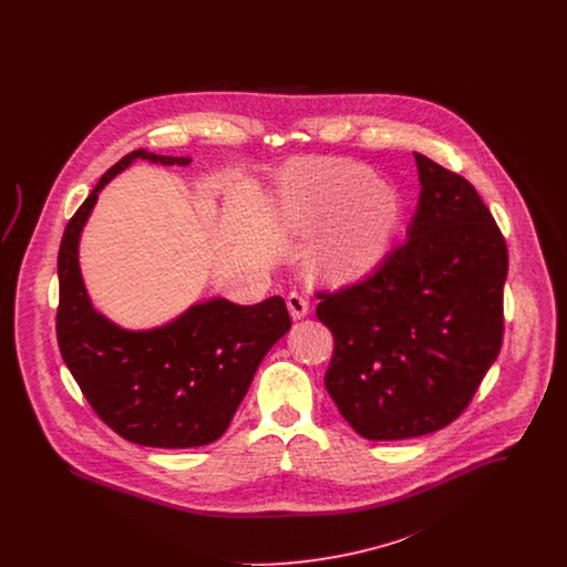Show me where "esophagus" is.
<instances>
[{
  "instance_id": "1",
  "label": "esophagus",
  "mask_w": 567,
  "mask_h": 567,
  "mask_svg": "<svg viewBox=\"0 0 567 567\" xmlns=\"http://www.w3.org/2000/svg\"><path fill=\"white\" fill-rule=\"evenodd\" d=\"M287 306H289V312H291V317L299 321V319H303L306 315H308V310H310V303H308V299L301 296V293H289L287 296Z\"/></svg>"
}]
</instances>
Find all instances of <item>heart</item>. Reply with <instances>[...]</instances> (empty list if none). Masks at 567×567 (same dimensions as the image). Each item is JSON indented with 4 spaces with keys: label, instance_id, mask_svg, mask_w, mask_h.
I'll list each match as a JSON object with an SVG mask.
<instances>
[{
    "label": "heart",
    "instance_id": "b5f03b06",
    "mask_svg": "<svg viewBox=\"0 0 567 567\" xmlns=\"http://www.w3.org/2000/svg\"><path fill=\"white\" fill-rule=\"evenodd\" d=\"M276 213L287 234L310 238L324 231L312 268L329 282H347L382 259L398 220V199L363 165L312 159L282 172Z\"/></svg>",
    "mask_w": 567,
    "mask_h": 567
}]
</instances>
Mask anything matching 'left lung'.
<instances>
[{"mask_svg": "<svg viewBox=\"0 0 567 567\" xmlns=\"http://www.w3.org/2000/svg\"><path fill=\"white\" fill-rule=\"evenodd\" d=\"M421 195L374 274L317 293L333 333L324 386L354 432L408 440L470 405L502 349L506 240L476 189L414 153Z\"/></svg>", "mask_w": 567, "mask_h": 567, "instance_id": "1", "label": "left lung"}]
</instances>
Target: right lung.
<instances>
[{"mask_svg": "<svg viewBox=\"0 0 567 567\" xmlns=\"http://www.w3.org/2000/svg\"><path fill=\"white\" fill-rule=\"evenodd\" d=\"M135 159L190 163L137 148L110 167L70 218L56 257L59 351L86 402L121 437L153 449L213 444L291 319L278 296L255 306L215 297L146 331L123 329L93 308L79 264L82 227L100 190Z\"/></svg>", "mask_w": 567, "mask_h": 567, "instance_id": "obj_1", "label": "right lung"}]
</instances>
